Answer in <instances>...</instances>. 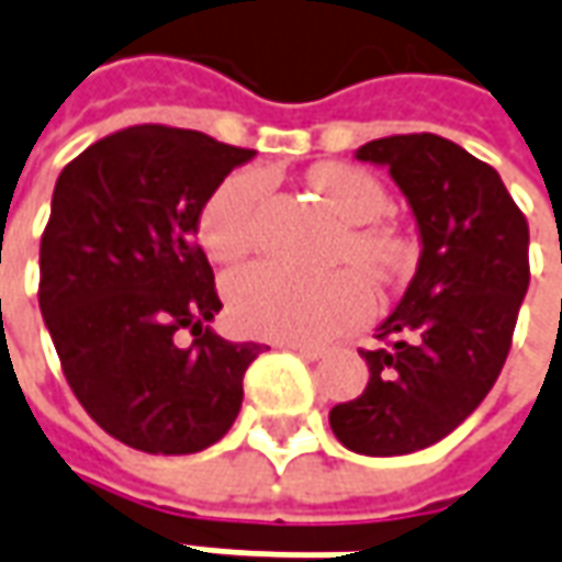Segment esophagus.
I'll return each mask as SVG.
<instances>
[{
	"label": "esophagus",
	"mask_w": 562,
	"mask_h": 562,
	"mask_svg": "<svg viewBox=\"0 0 562 562\" xmlns=\"http://www.w3.org/2000/svg\"><path fill=\"white\" fill-rule=\"evenodd\" d=\"M285 348H289V351H295V355L304 360H319L329 355V348H326V345H299V341H292V345H285Z\"/></svg>",
	"instance_id": "1"
}]
</instances>
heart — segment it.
Segmentation results:
<instances>
[{"label": "heart", "instance_id": "obj_1", "mask_svg": "<svg viewBox=\"0 0 562 562\" xmlns=\"http://www.w3.org/2000/svg\"><path fill=\"white\" fill-rule=\"evenodd\" d=\"M311 189L348 226L339 243L341 261H355L376 280H389L407 263V243L392 226L376 223L389 207V195L367 170L326 165L311 173ZM261 195L258 170H236L214 186L199 214V236L211 258L236 261L251 248ZM223 289L233 323L258 339L311 345L355 329L373 311L370 282L355 270L299 277L273 263H248L229 273Z\"/></svg>", "mask_w": 562, "mask_h": 562}]
</instances>
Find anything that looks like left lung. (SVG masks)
Instances as JSON below:
<instances>
[{
    "label": "left lung",
    "instance_id": "8db88e82",
    "mask_svg": "<svg viewBox=\"0 0 562 562\" xmlns=\"http://www.w3.org/2000/svg\"><path fill=\"white\" fill-rule=\"evenodd\" d=\"M355 158L389 167L423 248L379 323L382 345L360 351L367 389L329 426L355 454H414L451 436L501 376L529 289V223L494 167L436 133L373 139Z\"/></svg>",
    "mask_w": 562,
    "mask_h": 562
}]
</instances>
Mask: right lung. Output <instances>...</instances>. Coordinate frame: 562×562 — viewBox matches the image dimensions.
I'll use <instances>...</instances> for the list:
<instances>
[{
    "mask_svg": "<svg viewBox=\"0 0 562 562\" xmlns=\"http://www.w3.org/2000/svg\"><path fill=\"white\" fill-rule=\"evenodd\" d=\"M251 158L199 130L143 124L92 143L55 183L40 311L83 411L136 451L195 454L239 416L263 345L211 329L223 304L195 233L204 199Z\"/></svg>",
    "mask_w": 562,
    "mask_h": 562,
    "instance_id": "obj_1",
    "label": "right lung"
}]
</instances>
